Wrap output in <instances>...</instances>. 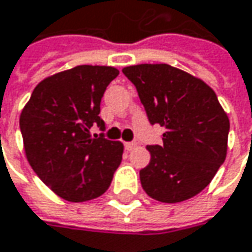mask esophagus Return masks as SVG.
I'll return each mask as SVG.
<instances>
[{"mask_svg":"<svg viewBox=\"0 0 252 252\" xmlns=\"http://www.w3.org/2000/svg\"><path fill=\"white\" fill-rule=\"evenodd\" d=\"M124 147H126V150L129 151V150H132L134 147H135V143H126V144H124Z\"/></svg>","mask_w":252,"mask_h":252,"instance_id":"obj_1","label":"esophagus"}]
</instances>
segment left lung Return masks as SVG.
Instances as JSON below:
<instances>
[{
    "mask_svg": "<svg viewBox=\"0 0 252 252\" xmlns=\"http://www.w3.org/2000/svg\"><path fill=\"white\" fill-rule=\"evenodd\" d=\"M137 88L150 124L166 128L161 146H147L150 163L140 170L150 197L177 203L200 193L225 161L229 120L203 80L170 64L123 69Z\"/></svg>",
    "mask_w": 252,
    "mask_h": 252,
    "instance_id": "obj_1",
    "label": "left lung"
}]
</instances>
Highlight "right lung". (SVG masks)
Segmentation results:
<instances>
[{"label":"right lung","instance_id":"obj_1","mask_svg":"<svg viewBox=\"0 0 252 252\" xmlns=\"http://www.w3.org/2000/svg\"><path fill=\"white\" fill-rule=\"evenodd\" d=\"M112 66L82 64L43 79L21 111L26 157L44 185L69 202L103 194L123 160L120 141L91 135L105 129L101 99L118 76Z\"/></svg>","mask_w":252,"mask_h":252}]
</instances>
